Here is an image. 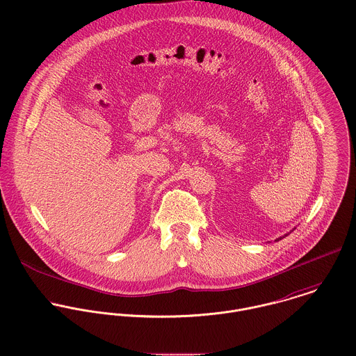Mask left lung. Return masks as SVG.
I'll return each instance as SVG.
<instances>
[{"instance_id": "obj_1", "label": "left lung", "mask_w": 356, "mask_h": 356, "mask_svg": "<svg viewBox=\"0 0 356 356\" xmlns=\"http://www.w3.org/2000/svg\"><path fill=\"white\" fill-rule=\"evenodd\" d=\"M286 236H288V234H285V236H282V237H280V238H277V240H275V241H280V240H281V238H284V237H286Z\"/></svg>"}]
</instances>
